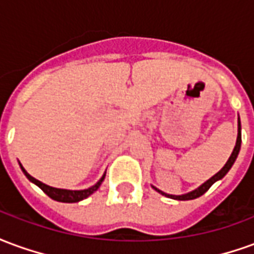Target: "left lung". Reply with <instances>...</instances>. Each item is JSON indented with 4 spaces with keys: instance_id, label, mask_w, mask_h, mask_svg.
Returning a JSON list of instances; mask_svg holds the SVG:
<instances>
[{
    "instance_id": "8db88e82",
    "label": "left lung",
    "mask_w": 254,
    "mask_h": 254,
    "mask_svg": "<svg viewBox=\"0 0 254 254\" xmlns=\"http://www.w3.org/2000/svg\"><path fill=\"white\" fill-rule=\"evenodd\" d=\"M240 149H241V122H240V118H238V136H237V143H235V147L234 149H233V152H231V155H230L229 160L226 162V165L222 167V170L218 171L216 174L213 177H211L208 181H205L204 184H202L201 187H198L197 189H194V190L189 191V193H185V194H181V196H174V194H167V193H165V191L159 190L158 188L152 187L156 191H159L160 194H163V196L169 197V198H174V200H193V198H197V197L202 196L205 191L209 189V188L212 187L213 184L216 181H219V180H222L227 173H229V170L231 169V166L234 165L235 159H237V156H238V154H240Z\"/></svg>"
}]
</instances>
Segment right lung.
I'll return each mask as SVG.
<instances>
[{"label":"right lung","instance_id":"1","mask_svg":"<svg viewBox=\"0 0 254 254\" xmlns=\"http://www.w3.org/2000/svg\"><path fill=\"white\" fill-rule=\"evenodd\" d=\"M20 167H21V170H23V173L25 174V177L30 180L31 182H34L36 187H39L42 189V190L46 193L47 196L50 197V198H53V200H56V201H61V202H77V201H81V200H84V198H87L88 196H91L94 191H96L98 189H99L100 184L103 182V180H105V176L106 174H103V177L100 178L99 181L95 184L94 187L88 188V189H84V190H67V189H58V188H53V187H49V185H46V184H43V182L38 181L36 178H34V177H31L27 171H25V169L23 167V166L20 165Z\"/></svg>","mask_w":254,"mask_h":254}]
</instances>
